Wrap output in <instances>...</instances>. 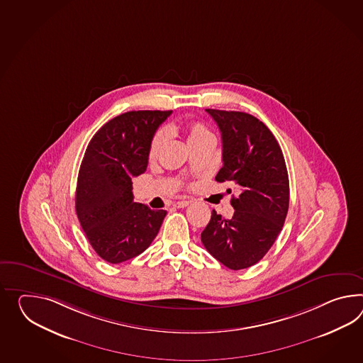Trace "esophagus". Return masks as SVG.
<instances>
[{"mask_svg": "<svg viewBox=\"0 0 363 363\" xmlns=\"http://www.w3.org/2000/svg\"><path fill=\"white\" fill-rule=\"evenodd\" d=\"M189 201H178V202H176L174 203V207H177V208H184V207H186V206H189Z\"/></svg>", "mask_w": 363, "mask_h": 363, "instance_id": "1", "label": "esophagus"}]
</instances>
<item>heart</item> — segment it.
Masks as SVG:
<instances>
[{
	"label": "heart",
	"mask_w": 363,
	"mask_h": 363,
	"mask_svg": "<svg viewBox=\"0 0 363 363\" xmlns=\"http://www.w3.org/2000/svg\"><path fill=\"white\" fill-rule=\"evenodd\" d=\"M167 133H174V128L173 127H168L167 128ZM186 139H187V144L190 147H193L198 143L207 142V140H213V135L210 128L203 123H199V122H193V123H189L185 127ZM167 140V133L162 130H160L157 133H155V136L152 138V142L150 145V159H156L157 155L160 153V150L162 148L164 143Z\"/></svg>",
	"instance_id": "b5f03b06"
}]
</instances>
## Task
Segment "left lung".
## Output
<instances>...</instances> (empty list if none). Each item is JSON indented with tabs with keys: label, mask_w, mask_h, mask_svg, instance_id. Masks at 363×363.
Returning a JSON list of instances; mask_svg holds the SVG:
<instances>
[{
	"label": "left lung",
	"mask_w": 363,
	"mask_h": 363,
	"mask_svg": "<svg viewBox=\"0 0 363 363\" xmlns=\"http://www.w3.org/2000/svg\"><path fill=\"white\" fill-rule=\"evenodd\" d=\"M206 111L223 143V167L215 179L238 187L240 195L230 199L232 219L213 210L201 239L220 264L241 270L265 256L282 230L290 202L287 168L274 135L261 121L241 111Z\"/></svg>",
	"instance_id": "left-lung-1"
}]
</instances>
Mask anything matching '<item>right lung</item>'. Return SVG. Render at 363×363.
<instances>
[{"instance_id":"obj_1","label":"right lung","mask_w":363,"mask_h":363,"mask_svg":"<svg viewBox=\"0 0 363 363\" xmlns=\"http://www.w3.org/2000/svg\"><path fill=\"white\" fill-rule=\"evenodd\" d=\"M172 111H128L104 124L81 162L76 213L90 245L110 264L139 256L159 233L165 210L133 202V178L148 165L150 142Z\"/></svg>"}]
</instances>
